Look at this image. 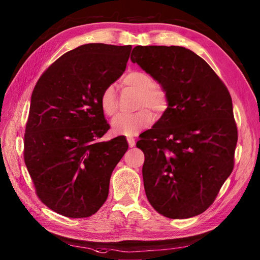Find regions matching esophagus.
Segmentation results:
<instances>
[{
  "label": "esophagus",
  "mask_w": 260,
  "mask_h": 260,
  "mask_svg": "<svg viewBox=\"0 0 260 260\" xmlns=\"http://www.w3.org/2000/svg\"><path fill=\"white\" fill-rule=\"evenodd\" d=\"M127 142H128L129 147H134L135 146V140L133 139V137H128V139H127Z\"/></svg>",
  "instance_id": "obj_1"
}]
</instances>
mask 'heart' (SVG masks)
<instances>
[{"label": "heart", "instance_id": "b5f03b06", "mask_svg": "<svg viewBox=\"0 0 260 260\" xmlns=\"http://www.w3.org/2000/svg\"><path fill=\"white\" fill-rule=\"evenodd\" d=\"M124 85L139 91V104L137 107H148L156 116H161L168 109V95L161 87L155 85L153 77L143 71H132L123 79ZM99 105L103 113L107 116H114L117 112L115 89L108 86L103 90ZM154 116L148 109H141L133 115H120L112 121V132L116 135L133 136L142 129L151 126Z\"/></svg>", "mask_w": 260, "mask_h": 260}]
</instances>
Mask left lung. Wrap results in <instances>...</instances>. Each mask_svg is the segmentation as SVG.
Listing matches in <instances>:
<instances>
[{
    "label": "left lung",
    "mask_w": 260,
    "mask_h": 260,
    "mask_svg": "<svg viewBox=\"0 0 260 260\" xmlns=\"http://www.w3.org/2000/svg\"><path fill=\"white\" fill-rule=\"evenodd\" d=\"M168 95V109L136 146L152 207L171 219L206 211L234 169L238 140L227 87L197 53L179 46H136L131 54Z\"/></svg>",
    "instance_id": "obj_1"
}]
</instances>
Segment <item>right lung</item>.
<instances>
[{"label": "right lung", "mask_w": 260, "mask_h": 260, "mask_svg": "<svg viewBox=\"0 0 260 260\" xmlns=\"http://www.w3.org/2000/svg\"><path fill=\"white\" fill-rule=\"evenodd\" d=\"M132 46L87 43L66 52L33 89L24 162L40 200L68 218L95 214L106 201L124 136L97 142L109 129L99 105L123 75Z\"/></svg>", "instance_id": "add662e5"}]
</instances>
